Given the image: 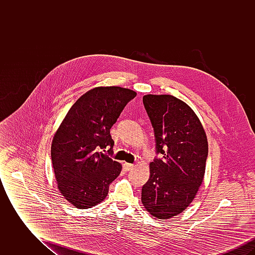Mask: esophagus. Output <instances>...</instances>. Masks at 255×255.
<instances>
[{
	"mask_svg": "<svg viewBox=\"0 0 255 255\" xmlns=\"http://www.w3.org/2000/svg\"><path fill=\"white\" fill-rule=\"evenodd\" d=\"M124 167H125V169L127 170V171H129V170H131L133 168V164H132V163H128V162H125V163H124Z\"/></svg>",
	"mask_w": 255,
	"mask_h": 255,
	"instance_id": "34e87169",
	"label": "esophagus"
}]
</instances>
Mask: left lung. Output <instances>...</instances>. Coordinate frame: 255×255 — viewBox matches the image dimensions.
<instances>
[{
  "mask_svg": "<svg viewBox=\"0 0 255 255\" xmlns=\"http://www.w3.org/2000/svg\"><path fill=\"white\" fill-rule=\"evenodd\" d=\"M155 133L156 152L162 158L150 163V178L141 202L155 218L170 219L191 204L201 186L208 154L203 125L194 111L169 95L143 98Z\"/></svg>",
  "mask_w": 255,
  "mask_h": 255,
  "instance_id": "obj_1",
  "label": "left lung"
}]
</instances>
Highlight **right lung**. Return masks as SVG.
<instances>
[{"mask_svg":"<svg viewBox=\"0 0 255 255\" xmlns=\"http://www.w3.org/2000/svg\"><path fill=\"white\" fill-rule=\"evenodd\" d=\"M135 96L122 87L94 88L76 100L57 129L52 166L61 194L73 206L87 209L100 204L121 174L122 164L100 150L110 146L112 151L110 130Z\"/></svg>","mask_w":255,"mask_h":255,"instance_id":"right-lung-1","label":"right lung"}]
</instances>
